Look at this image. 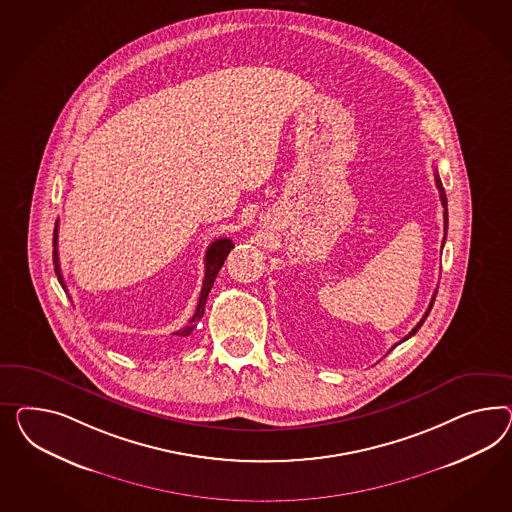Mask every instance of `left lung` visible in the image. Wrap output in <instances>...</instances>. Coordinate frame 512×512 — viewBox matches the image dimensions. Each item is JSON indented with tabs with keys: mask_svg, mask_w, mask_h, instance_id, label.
Wrapping results in <instances>:
<instances>
[{
	"mask_svg": "<svg viewBox=\"0 0 512 512\" xmlns=\"http://www.w3.org/2000/svg\"><path fill=\"white\" fill-rule=\"evenodd\" d=\"M434 180H436V188L440 190V199H442V205H443V229H445V236H447V197H445V190H443V184L442 180H440V175H438V171L434 173ZM445 236H443V242H445ZM434 300H436V292H434V296H432V300H430L429 309H427V313L423 315V318L417 322V326H415L414 330L412 332L408 333L402 341H406V339H410L412 335H415L417 333V330L423 326V322L427 320V317H429L430 309H432V305H434ZM401 341V343H402Z\"/></svg>",
	"mask_w": 512,
	"mask_h": 512,
	"instance_id": "obj_1",
	"label": "left lung"
}]
</instances>
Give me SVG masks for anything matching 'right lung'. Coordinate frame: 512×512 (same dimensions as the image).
<instances>
[{"label":"right lung","mask_w":512,"mask_h":512,"mask_svg":"<svg viewBox=\"0 0 512 512\" xmlns=\"http://www.w3.org/2000/svg\"><path fill=\"white\" fill-rule=\"evenodd\" d=\"M57 227H59V225H57L56 221V229H54V270H56V276L57 279H59V283H61V287L67 291V285H65L63 276H61V266H59ZM233 248H235V244H233V240H229V238H220V240H216V242H212V244L208 246L207 255H205V279H203V289H201V296H199V304H197V309H195L194 317L190 318V324H188L184 330L175 333V335L186 337V335H190V333L194 332L197 322L201 320L203 313H205L208 292H210L212 285H214V279L218 276V272H220L221 266L225 263L229 251Z\"/></svg>","instance_id":"obj_1"}]
</instances>
